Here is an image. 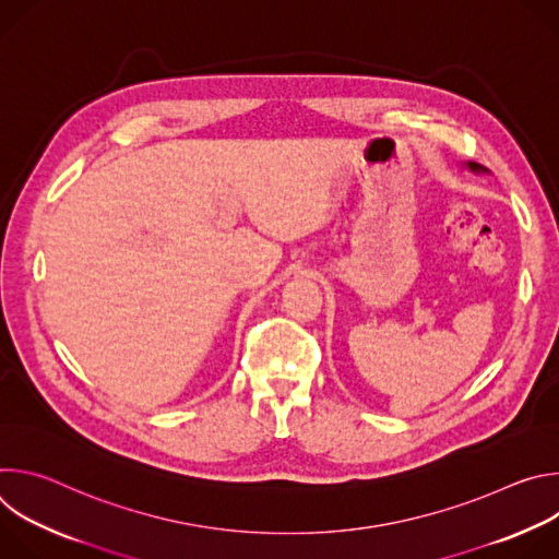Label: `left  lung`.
<instances>
[{
	"instance_id": "8db88e82",
	"label": "left lung",
	"mask_w": 559,
	"mask_h": 559,
	"mask_svg": "<svg viewBox=\"0 0 559 559\" xmlns=\"http://www.w3.org/2000/svg\"><path fill=\"white\" fill-rule=\"evenodd\" d=\"M460 168H462V170H466V173H473V175H487V173H489L487 168L477 166V164H473V162H468V164H460Z\"/></svg>"
}]
</instances>
